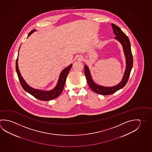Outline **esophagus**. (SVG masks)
<instances>
[{
  "mask_svg": "<svg viewBox=\"0 0 152 152\" xmlns=\"http://www.w3.org/2000/svg\"><path fill=\"white\" fill-rule=\"evenodd\" d=\"M83 59V57L82 56H79V59L80 60H82Z\"/></svg>",
  "mask_w": 152,
  "mask_h": 152,
  "instance_id": "34e87169",
  "label": "esophagus"
}]
</instances>
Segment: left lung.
<instances>
[{
  "label": "left lung",
  "mask_w": 152,
  "mask_h": 152,
  "mask_svg": "<svg viewBox=\"0 0 152 152\" xmlns=\"http://www.w3.org/2000/svg\"><path fill=\"white\" fill-rule=\"evenodd\" d=\"M111 25L113 32L116 36L114 38L121 44L125 56L126 68L122 80L119 84L114 86L108 87L99 85L94 82L91 74L90 70L88 66H84L85 77L89 86L95 93L104 96L115 93L117 91L122 88L126 85V83L128 82V79L130 76L131 71L133 66V56L131 50V44L129 39L128 38V36L123 32L122 30L116 25L113 23H112Z\"/></svg>",
  "instance_id": "left-lung-1"
}]
</instances>
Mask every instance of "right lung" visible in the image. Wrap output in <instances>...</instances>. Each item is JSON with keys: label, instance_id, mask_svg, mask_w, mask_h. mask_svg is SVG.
<instances>
[{"label": "right lung", "instance_id": "add662e5", "mask_svg": "<svg viewBox=\"0 0 152 152\" xmlns=\"http://www.w3.org/2000/svg\"><path fill=\"white\" fill-rule=\"evenodd\" d=\"M36 31V29L32 30V31L29 34L28 37H29L33 32H35ZM18 55H19V53H18ZM72 67V64H70L69 66L66 67L60 73L59 80H58V83H57L55 88L51 90L44 91L38 90V89H35L34 88H31L27 84V83L26 82V81L24 80V79L23 78V77L21 75V73L20 72V70L19 69L18 57L17 58L16 61V72H17V74L19 77V80H20V82L21 85L22 87L26 92L29 93L32 96H34L36 98L40 100H43V101H49V100H51L54 99L56 98L61 93L64 88L67 75L69 72Z\"/></svg>", "mask_w": 152, "mask_h": 152}]
</instances>
